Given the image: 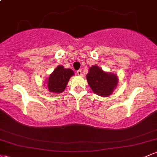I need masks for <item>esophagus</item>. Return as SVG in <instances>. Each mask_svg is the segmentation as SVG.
I'll use <instances>...</instances> for the list:
<instances>
[{"instance_id":"34e87169","label":"esophagus","mask_w":157,"mask_h":157,"mask_svg":"<svg viewBox=\"0 0 157 157\" xmlns=\"http://www.w3.org/2000/svg\"><path fill=\"white\" fill-rule=\"evenodd\" d=\"M77 74L79 75V76H81V75H82V71H81V69L78 70V71H77Z\"/></svg>"}]
</instances>
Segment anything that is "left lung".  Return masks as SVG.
<instances>
[{
	"label": "left lung",
	"mask_w": 157,
	"mask_h": 157,
	"mask_svg": "<svg viewBox=\"0 0 157 157\" xmlns=\"http://www.w3.org/2000/svg\"><path fill=\"white\" fill-rule=\"evenodd\" d=\"M86 79L94 93L102 97L111 95L117 87L119 80L116 74L103 71L96 65L89 68Z\"/></svg>",
	"instance_id": "left-lung-1"
}]
</instances>
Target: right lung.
Wrapping results in <instances>:
<instances>
[{
    "label": "right lung",
    "instance_id": "add662e5",
    "mask_svg": "<svg viewBox=\"0 0 157 157\" xmlns=\"http://www.w3.org/2000/svg\"><path fill=\"white\" fill-rule=\"evenodd\" d=\"M73 75H75V73L70 68H65L62 65H60L55 68L53 72L50 74L44 84L50 92L62 93L66 89L69 79Z\"/></svg>",
    "mask_w": 157,
    "mask_h": 157
}]
</instances>
